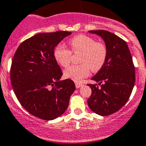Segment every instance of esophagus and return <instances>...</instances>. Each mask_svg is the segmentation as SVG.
I'll use <instances>...</instances> for the list:
<instances>
[{"label": "esophagus", "instance_id": "34e87169", "mask_svg": "<svg viewBox=\"0 0 146 146\" xmlns=\"http://www.w3.org/2000/svg\"><path fill=\"white\" fill-rule=\"evenodd\" d=\"M82 84L80 83V82H76V88H80V87H82Z\"/></svg>", "mask_w": 146, "mask_h": 146}]
</instances>
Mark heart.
<instances>
[{
    "label": "heart",
    "instance_id": "obj_1",
    "mask_svg": "<svg viewBox=\"0 0 146 146\" xmlns=\"http://www.w3.org/2000/svg\"><path fill=\"white\" fill-rule=\"evenodd\" d=\"M70 49L74 54L80 53V64L73 65L64 70V76L80 82L89 76L90 70L98 71L104 66L107 56V48L102 42L85 35L74 36L69 41ZM72 52L64 44H59L54 50V58L58 65L67 67L71 61Z\"/></svg>",
    "mask_w": 146,
    "mask_h": 146
}]
</instances>
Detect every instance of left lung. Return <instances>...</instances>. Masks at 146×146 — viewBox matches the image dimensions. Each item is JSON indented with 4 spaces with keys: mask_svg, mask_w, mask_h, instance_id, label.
Listing matches in <instances>:
<instances>
[{
    "mask_svg": "<svg viewBox=\"0 0 146 146\" xmlns=\"http://www.w3.org/2000/svg\"><path fill=\"white\" fill-rule=\"evenodd\" d=\"M89 32L102 38L107 48V56L102 68L92 78L98 84L88 85L92 90L88 104L93 112L108 116L120 110L129 100L135 83V67L124 40L108 31Z\"/></svg>",
    "mask_w": 146,
    "mask_h": 146,
    "instance_id": "1",
    "label": "left lung"
}]
</instances>
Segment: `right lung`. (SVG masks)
Listing matches in <instances>:
<instances>
[{"label":"right lung","mask_w":146,"mask_h":146,"mask_svg":"<svg viewBox=\"0 0 146 146\" xmlns=\"http://www.w3.org/2000/svg\"><path fill=\"white\" fill-rule=\"evenodd\" d=\"M72 32L39 33L17 48L10 68V80L21 105L31 114L53 120L65 112L76 89L70 79L61 80L63 73L54 58L58 44Z\"/></svg>","instance_id":"1"}]
</instances>
